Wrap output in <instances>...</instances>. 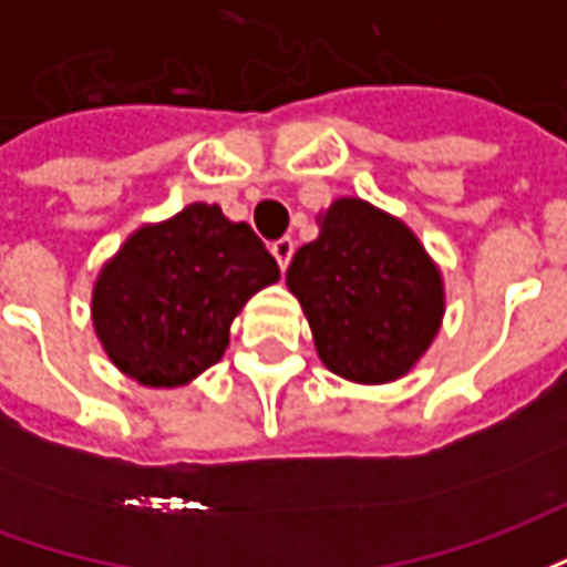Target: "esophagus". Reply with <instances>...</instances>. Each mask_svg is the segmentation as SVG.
<instances>
[{
	"mask_svg": "<svg viewBox=\"0 0 567 567\" xmlns=\"http://www.w3.org/2000/svg\"><path fill=\"white\" fill-rule=\"evenodd\" d=\"M272 258H276V264H279V270H288V264H291V258H295V239H288V236H285V239H276V243H272Z\"/></svg>",
	"mask_w": 567,
	"mask_h": 567,
	"instance_id": "1",
	"label": "esophagus"
}]
</instances>
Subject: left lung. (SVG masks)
<instances>
[{
    "mask_svg": "<svg viewBox=\"0 0 567 567\" xmlns=\"http://www.w3.org/2000/svg\"><path fill=\"white\" fill-rule=\"evenodd\" d=\"M285 282L300 300L324 368L343 380H401L443 321V279L416 234L358 197L319 215Z\"/></svg>",
    "mask_w": 567,
    "mask_h": 567,
    "instance_id": "left-lung-1",
    "label": "left lung"
}]
</instances>
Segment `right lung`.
Returning <instances> with one entry per match:
<instances>
[{
	"label": "right lung",
	"instance_id": "add662e5",
	"mask_svg": "<svg viewBox=\"0 0 567 567\" xmlns=\"http://www.w3.org/2000/svg\"><path fill=\"white\" fill-rule=\"evenodd\" d=\"M279 264L246 221L194 203L145 224L93 285V328L121 373L151 389L185 385L218 364L230 324Z\"/></svg>",
	"mask_w": 567,
	"mask_h": 567
}]
</instances>
